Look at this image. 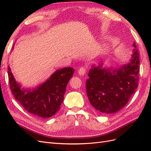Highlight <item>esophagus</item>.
<instances>
[{
	"mask_svg": "<svg viewBox=\"0 0 151 151\" xmlns=\"http://www.w3.org/2000/svg\"><path fill=\"white\" fill-rule=\"evenodd\" d=\"M86 72V69L84 67L80 68L78 70V74L79 76H84Z\"/></svg>",
	"mask_w": 151,
	"mask_h": 151,
	"instance_id": "esophagus-1",
	"label": "esophagus"
}]
</instances>
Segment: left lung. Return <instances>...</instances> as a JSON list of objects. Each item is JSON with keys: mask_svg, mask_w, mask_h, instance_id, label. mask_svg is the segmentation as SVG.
I'll use <instances>...</instances> for the list:
<instances>
[{"mask_svg": "<svg viewBox=\"0 0 151 151\" xmlns=\"http://www.w3.org/2000/svg\"><path fill=\"white\" fill-rule=\"evenodd\" d=\"M129 62L116 67H103V62L93 64L86 81V93L98 113L111 114L127 104L138 87L139 53L135 43Z\"/></svg>", "mask_w": 151, "mask_h": 151, "instance_id": "1", "label": "left lung"}]
</instances>
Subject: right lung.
<instances>
[{
  "label": "right lung",
  "mask_w": 151,
  "mask_h": 151,
  "mask_svg": "<svg viewBox=\"0 0 151 151\" xmlns=\"http://www.w3.org/2000/svg\"><path fill=\"white\" fill-rule=\"evenodd\" d=\"M74 72V68L64 67L54 72L49 78L38 86L22 88L21 84L16 81L10 67H8L10 88L16 99L27 111L42 118L52 117L59 110L67 85Z\"/></svg>",
  "instance_id": "1"
}]
</instances>
